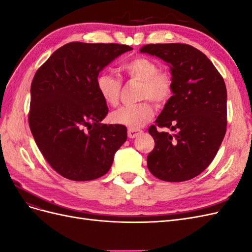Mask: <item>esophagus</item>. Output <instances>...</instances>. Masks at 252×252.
Here are the masks:
<instances>
[{"label": "esophagus", "mask_w": 252, "mask_h": 252, "mask_svg": "<svg viewBox=\"0 0 252 252\" xmlns=\"http://www.w3.org/2000/svg\"><path fill=\"white\" fill-rule=\"evenodd\" d=\"M143 131L141 130V129H131L129 128L128 129V136L130 139H134L136 138V136H139Z\"/></svg>", "instance_id": "34e87169"}]
</instances>
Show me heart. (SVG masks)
I'll return each instance as SVG.
<instances>
[{"instance_id":"b5f03b06","label":"heart","mask_w":252,"mask_h":252,"mask_svg":"<svg viewBox=\"0 0 252 252\" xmlns=\"http://www.w3.org/2000/svg\"><path fill=\"white\" fill-rule=\"evenodd\" d=\"M121 70L129 80L138 81V98L144 100L138 104L121 107L110 114L113 124L131 129L140 128L154 117V107L149 99L157 106H163L169 101L173 90L171 75L158 68L154 60L138 56L129 59L121 65ZM96 89L102 100L109 106L119 103L122 93V82L119 78L103 72L96 78Z\"/></svg>"}]
</instances>
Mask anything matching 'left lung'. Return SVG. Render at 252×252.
Listing matches in <instances>:
<instances>
[{
  "label": "left lung",
  "mask_w": 252,
  "mask_h": 252,
  "mask_svg": "<svg viewBox=\"0 0 252 252\" xmlns=\"http://www.w3.org/2000/svg\"><path fill=\"white\" fill-rule=\"evenodd\" d=\"M170 65L172 95L148 132L155 148L149 171L166 182H184L215 158L227 126V90L222 75L202 51L188 44H147L140 49ZM168 127L171 133L157 130Z\"/></svg>",
  "instance_id": "left-lung-1"
}]
</instances>
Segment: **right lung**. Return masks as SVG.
<instances>
[{
    "label": "right lung",
    "instance_id": "obj_1",
    "mask_svg": "<svg viewBox=\"0 0 252 252\" xmlns=\"http://www.w3.org/2000/svg\"><path fill=\"white\" fill-rule=\"evenodd\" d=\"M116 43L71 42L52 53L36 70L30 88L28 122L47 163L71 181H91L107 173L127 128L101 122L108 107L96 89V78L122 53Z\"/></svg>",
    "mask_w": 252,
    "mask_h": 252
}]
</instances>
